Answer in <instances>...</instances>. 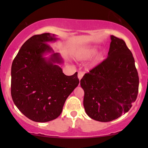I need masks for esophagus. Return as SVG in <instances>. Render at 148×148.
Returning <instances> with one entry per match:
<instances>
[{
    "mask_svg": "<svg viewBox=\"0 0 148 148\" xmlns=\"http://www.w3.org/2000/svg\"><path fill=\"white\" fill-rule=\"evenodd\" d=\"M84 73L82 72V71H79L78 73V79L79 80L82 79V78L83 77V76H84Z\"/></svg>",
    "mask_w": 148,
    "mask_h": 148,
    "instance_id": "1",
    "label": "esophagus"
}]
</instances>
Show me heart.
Masks as SVG:
<instances>
[{
    "mask_svg": "<svg viewBox=\"0 0 148 148\" xmlns=\"http://www.w3.org/2000/svg\"><path fill=\"white\" fill-rule=\"evenodd\" d=\"M96 52V46H85V47L79 48L73 52V56L77 60H86L92 57L94 54H96L94 56L93 64H96L102 61L104 58L105 52L104 50H100Z\"/></svg>",
    "mask_w": 148,
    "mask_h": 148,
    "instance_id": "b5f03b06",
    "label": "heart"
}]
</instances>
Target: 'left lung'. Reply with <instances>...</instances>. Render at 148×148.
Instances as JSON below:
<instances>
[{
	"label": "left lung",
	"mask_w": 148,
	"mask_h": 148,
	"mask_svg": "<svg viewBox=\"0 0 148 148\" xmlns=\"http://www.w3.org/2000/svg\"><path fill=\"white\" fill-rule=\"evenodd\" d=\"M108 56L80 81L84 106L91 119L109 122L128 112L136 100L139 76L124 40L110 36Z\"/></svg>",
	"instance_id": "8db88e82"
}]
</instances>
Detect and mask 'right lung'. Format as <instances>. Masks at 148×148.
Masks as SVG:
<instances>
[{
    "label": "right lung",
    "mask_w": 148,
    "mask_h": 148,
    "mask_svg": "<svg viewBox=\"0 0 148 148\" xmlns=\"http://www.w3.org/2000/svg\"><path fill=\"white\" fill-rule=\"evenodd\" d=\"M57 40L50 33L33 36L23 44L12 63V99L17 108L35 122L57 118L79 83L77 72L71 76L62 73L58 64L63 60L47 44ZM47 53L50 58L44 56Z\"/></svg>",
    "instance_id": "1"
}]
</instances>
